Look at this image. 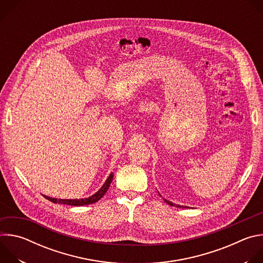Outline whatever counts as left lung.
I'll return each instance as SVG.
<instances>
[{
	"label": "left lung",
	"mask_w": 263,
	"mask_h": 263,
	"mask_svg": "<svg viewBox=\"0 0 263 263\" xmlns=\"http://www.w3.org/2000/svg\"><path fill=\"white\" fill-rule=\"evenodd\" d=\"M164 201H165L168 205H171V206H174V205H175V204H174V203H172V202H168V201H166V200H164ZM178 207H181V206H180V205H178Z\"/></svg>",
	"instance_id": "left-lung-1"
}]
</instances>
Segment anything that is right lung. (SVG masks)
<instances>
[{
  "label": "right lung",
  "mask_w": 263,
  "mask_h": 263,
  "mask_svg": "<svg viewBox=\"0 0 263 263\" xmlns=\"http://www.w3.org/2000/svg\"><path fill=\"white\" fill-rule=\"evenodd\" d=\"M112 179H114V174H110V176L108 177V179L106 180V182L104 183V185L101 187L100 191L97 192L95 195H92L91 197L89 198H85V199H80V200H57V199H54V198H50V197H47V196H44L47 200L53 202V203H59V204H65V205H70V206H83V205H89V204H92V203H96L98 202L105 194L106 192L108 191L109 186L111 184V181Z\"/></svg>",
  "instance_id": "right-lung-1"
}]
</instances>
